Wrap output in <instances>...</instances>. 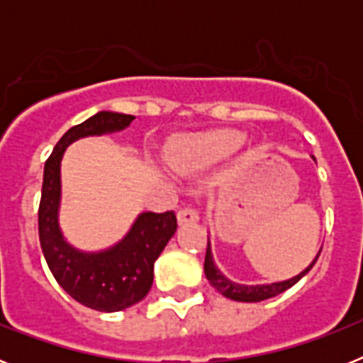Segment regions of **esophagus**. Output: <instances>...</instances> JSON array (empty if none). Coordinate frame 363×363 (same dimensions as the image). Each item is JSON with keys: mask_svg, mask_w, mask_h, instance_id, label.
Masks as SVG:
<instances>
[{"mask_svg": "<svg viewBox=\"0 0 363 363\" xmlns=\"http://www.w3.org/2000/svg\"><path fill=\"white\" fill-rule=\"evenodd\" d=\"M178 221L179 223H192L198 221V211L194 207H182L178 211Z\"/></svg>", "mask_w": 363, "mask_h": 363, "instance_id": "34e87169", "label": "esophagus"}]
</instances>
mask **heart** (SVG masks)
I'll list each match as a JSON object with an SVG mask.
<instances>
[{
	"label": "heart",
	"mask_w": 363,
	"mask_h": 363,
	"mask_svg": "<svg viewBox=\"0 0 363 363\" xmlns=\"http://www.w3.org/2000/svg\"><path fill=\"white\" fill-rule=\"evenodd\" d=\"M243 142L242 133L233 129H218L205 133L201 136L194 138L189 143L187 160H194L200 163H216L220 160L227 158L229 154L238 149ZM176 165L184 167L185 160H176Z\"/></svg>",
	"instance_id": "b5f03b06"
}]
</instances>
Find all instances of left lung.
<instances>
[{
    "label": "left lung",
    "mask_w": 363,
    "mask_h": 363,
    "mask_svg": "<svg viewBox=\"0 0 363 363\" xmlns=\"http://www.w3.org/2000/svg\"><path fill=\"white\" fill-rule=\"evenodd\" d=\"M318 256L314 258V262L306 269V271H301L298 277L291 278V280L278 281V284H271V285H240L227 280V278L218 271V267L213 262V255H211V243L207 242L203 269H205V277H207V280L213 284V287L218 291V293H221L225 298H230V300H236V301H262V300H267V298L277 296V294L284 293V291H287L289 287H293L301 277H306L307 272L313 269V265L316 264Z\"/></svg>",
    "instance_id": "1"
}]
</instances>
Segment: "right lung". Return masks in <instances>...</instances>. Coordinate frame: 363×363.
I'll return each mask as SVG.
<instances>
[{
    "label": "right lung",
    "instance_id": "obj_1",
    "mask_svg": "<svg viewBox=\"0 0 363 363\" xmlns=\"http://www.w3.org/2000/svg\"><path fill=\"white\" fill-rule=\"evenodd\" d=\"M133 120L129 114L98 112L67 130L45 162L38 211L41 251L57 284L76 301L101 313L127 309L147 296L152 285L154 262L176 233L178 221L172 211L143 213L130 233L108 251L92 255L76 251L63 240L57 225L60 163L65 147L74 140L121 130Z\"/></svg>",
    "mask_w": 363,
    "mask_h": 363
}]
</instances>
